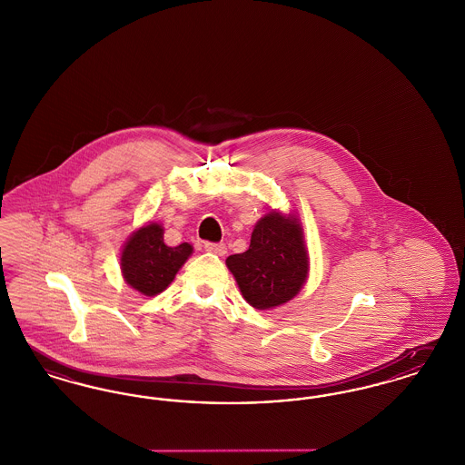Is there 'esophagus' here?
I'll return each instance as SVG.
<instances>
[{"instance_id": "34e87169", "label": "esophagus", "mask_w": 465, "mask_h": 465, "mask_svg": "<svg viewBox=\"0 0 465 465\" xmlns=\"http://www.w3.org/2000/svg\"><path fill=\"white\" fill-rule=\"evenodd\" d=\"M204 250L210 252V253H215V255H225L227 248L223 243H204Z\"/></svg>"}]
</instances>
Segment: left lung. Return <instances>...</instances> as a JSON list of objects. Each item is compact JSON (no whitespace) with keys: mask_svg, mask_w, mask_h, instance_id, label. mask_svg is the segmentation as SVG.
<instances>
[{"mask_svg":"<svg viewBox=\"0 0 465 465\" xmlns=\"http://www.w3.org/2000/svg\"><path fill=\"white\" fill-rule=\"evenodd\" d=\"M244 301L257 310L289 302L308 278V250L299 219L269 212L255 223L250 246L225 261Z\"/></svg>","mask_w":465,"mask_h":465,"instance_id":"8db88e82","label":"left lung"}]
</instances>
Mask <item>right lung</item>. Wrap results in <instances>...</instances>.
Instances as JSON below:
<instances>
[{"label": "right lung", "mask_w": 465, "mask_h": 465, "mask_svg": "<svg viewBox=\"0 0 465 465\" xmlns=\"http://www.w3.org/2000/svg\"><path fill=\"white\" fill-rule=\"evenodd\" d=\"M189 243L168 246L161 223H147L134 231L125 242L121 253L124 280L143 295L163 292L191 257Z\"/></svg>", "instance_id": "1"}]
</instances>
